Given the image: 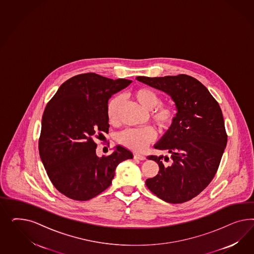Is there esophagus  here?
<instances>
[{
	"mask_svg": "<svg viewBox=\"0 0 254 254\" xmlns=\"http://www.w3.org/2000/svg\"><path fill=\"white\" fill-rule=\"evenodd\" d=\"M134 159H136V160H145L146 157L143 154H134Z\"/></svg>",
	"mask_w": 254,
	"mask_h": 254,
	"instance_id": "34e87169",
	"label": "esophagus"
}]
</instances>
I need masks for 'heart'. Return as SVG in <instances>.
<instances>
[{
  "label": "heart",
  "instance_id": "1",
  "mask_svg": "<svg viewBox=\"0 0 254 254\" xmlns=\"http://www.w3.org/2000/svg\"><path fill=\"white\" fill-rule=\"evenodd\" d=\"M132 97L144 110H153L151 113V119L158 127L167 128L173 122L175 118V109L169 103H159L160 98L154 90L141 87L135 90ZM120 101V98L116 97L108 103L107 117L111 123L116 122L117 119ZM154 138L155 130L149 126L140 128L126 129L118 135V141L122 145L136 152L142 151Z\"/></svg>",
  "mask_w": 254,
  "mask_h": 254
}]
</instances>
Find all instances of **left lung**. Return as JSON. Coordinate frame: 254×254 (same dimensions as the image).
Returning a JSON list of instances; mask_svg holds the SVG:
<instances>
[{
	"instance_id": "obj_1",
	"label": "left lung",
	"mask_w": 254,
	"mask_h": 254,
	"mask_svg": "<svg viewBox=\"0 0 254 254\" xmlns=\"http://www.w3.org/2000/svg\"><path fill=\"white\" fill-rule=\"evenodd\" d=\"M136 79L167 93L177 109L170 127L154 145L167 151L170 157H147L158 164L159 171L155 177L147 179L146 186L168 203L189 201L209 185L219 168L227 143L222 110L208 88L193 77Z\"/></svg>"
}]
</instances>
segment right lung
I'll return each mask as SVG.
<instances>
[{
    "label": "right lung",
    "instance_id": "obj_1",
    "mask_svg": "<svg viewBox=\"0 0 254 254\" xmlns=\"http://www.w3.org/2000/svg\"><path fill=\"white\" fill-rule=\"evenodd\" d=\"M89 72L64 82L42 118L39 154L57 190L70 199L89 200L112 184L119 163L133 158L121 145L99 157L93 138L109 132L108 100L131 84Z\"/></svg>",
    "mask_w": 254,
    "mask_h": 254
}]
</instances>
